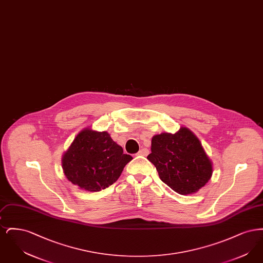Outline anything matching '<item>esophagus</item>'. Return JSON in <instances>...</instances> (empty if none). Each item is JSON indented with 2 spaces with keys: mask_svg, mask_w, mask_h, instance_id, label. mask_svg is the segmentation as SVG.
I'll return each instance as SVG.
<instances>
[{
  "mask_svg": "<svg viewBox=\"0 0 263 263\" xmlns=\"http://www.w3.org/2000/svg\"><path fill=\"white\" fill-rule=\"evenodd\" d=\"M148 154H149V150L146 148H143L138 152L139 156H148Z\"/></svg>",
  "mask_w": 263,
  "mask_h": 263,
  "instance_id": "1",
  "label": "esophagus"
}]
</instances>
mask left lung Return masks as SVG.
<instances>
[{
    "label": "left lung",
    "instance_id": "8db88e82",
    "mask_svg": "<svg viewBox=\"0 0 263 263\" xmlns=\"http://www.w3.org/2000/svg\"><path fill=\"white\" fill-rule=\"evenodd\" d=\"M151 145L147 159L156 166L162 181L176 193L193 194L211 178L212 162L187 127H180L175 134L155 135Z\"/></svg>",
    "mask_w": 263,
    "mask_h": 263
}]
</instances>
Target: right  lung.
Instances as JSON below:
<instances>
[{
    "label": "right lung",
    "mask_w": 263,
    "mask_h": 263,
    "mask_svg": "<svg viewBox=\"0 0 263 263\" xmlns=\"http://www.w3.org/2000/svg\"><path fill=\"white\" fill-rule=\"evenodd\" d=\"M132 159L107 131L99 132L87 127L63 154V172L76 186L98 192L114 183Z\"/></svg>",
    "instance_id": "right-lung-1"
}]
</instances>
